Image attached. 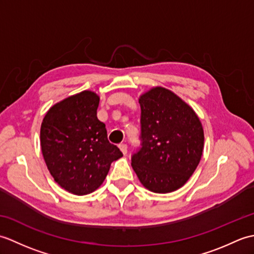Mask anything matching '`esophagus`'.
I'll use <instances>...</instances> for the list:
<instances>
[{"instance_id":"obj_1","label":"esophagus","mask_w":254,"mask_h":254,"mask_svg":"<svg viewBox=\"0 0 254 254\" xmlns=\"http://www.w3.org/2000/svg\"><path fill=\"white\" fill-rule=\"evenodd\" d=\"M119 148H120V150L124 155L127 154V144H124V143L119 144Z\"/></svg>"}]
</instances>
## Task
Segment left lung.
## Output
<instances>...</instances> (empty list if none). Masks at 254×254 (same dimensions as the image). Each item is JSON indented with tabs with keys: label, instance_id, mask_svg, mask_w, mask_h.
<instances>
[{
	"label": "left lung",
	"instance_id": "obj_1",
	"mask_svg": "<svg viewBox=\"0 0 254 254\" xmlns=\"http://www.w3.org/2000/svg\"><path fill=\"white\" fill-rule=\"evenodd\" d=\"M138 102L141 148L132 155V168L149 191H176L190 179L201 160L202 123L190 106L164 87L146 91Z\"/></svg>",
	"mask_w": 254,
	"mask_h": 254
}]
</instances>
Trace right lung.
<instances>
[{
	"label": "right lung",
	"mask_w": 254,
	"mask_h": 254,
	"mask_svg": "<svg viewBox=\"0 0 254 254\" xmlns=\"http://www.w3.org/2000/svg\"><path fill=\"white\" fill-rule=\"evenodd\" d=\"M98 105L99 96L84 90L52 106L41 123L48 169L59 186L76 195L98 189L112 161L123 156L108 141L105 123L97 118Z\"/></svg>",
	"instance_id": "add662e5"
}]
</instances>
